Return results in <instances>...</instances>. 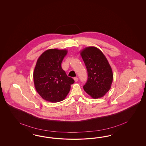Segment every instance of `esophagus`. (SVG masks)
I'll list each match as a JSON object with an SVG mask.
<instances>
[{"label": "esophagus", "mask_w": 146, "mask_h": 146, "mask_svg": "<svg viewBox=\"0 0 146 146\" xmlns=\"http://www.w3.org/2000/svg\"><path fill=\"white\" fill-rule=\"evenodd\" d=\"M74 81H75V82H77V81H78V78H76V77H75V78H74Z\"/></svg>", "instance_id": "1"}]
</instances>
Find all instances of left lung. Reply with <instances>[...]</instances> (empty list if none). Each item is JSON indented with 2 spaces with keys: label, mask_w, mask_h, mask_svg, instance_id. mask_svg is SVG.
<instances>
[{
  "label": "left lung",
  "mask_w": 146,
  "mask_h": 146,
  "mask_svg": "<svg viewBox=\"0 0 146 146\" xmlns=\"http://www.w3.org/2000/svg\"><path fill=\"white\" fill-rule=\"evenodd\" d=\"M88 72V80L84 86V91L93 98L103 97L109 92L113 74L106 57L95 46L85 48L80 51Z\"/></svg>",
  "instance_id": "left-lung-1"
}]
</instances>
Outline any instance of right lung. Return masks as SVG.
I'll list each match as a JSON object with an SVG mask.
<instances>
[{
  "instance_id": "add662e5",
  "label": "right lung",
  "mask_w": 146,
  "mask_h": 146,
  "mask_svg": "<svg viewBox=\"0 0 146 146\" xmlns=\"http://www.w3.org/2000/svg\"><path fill=\"white\" fill-rule=\"evenodd\" d=\"M66 49H49L37 59L34 73L36 90L41 97L52 103L63 101L70 92L74 80L62 69V61L67 53Z\"/></svg>"
}]
</instances>
